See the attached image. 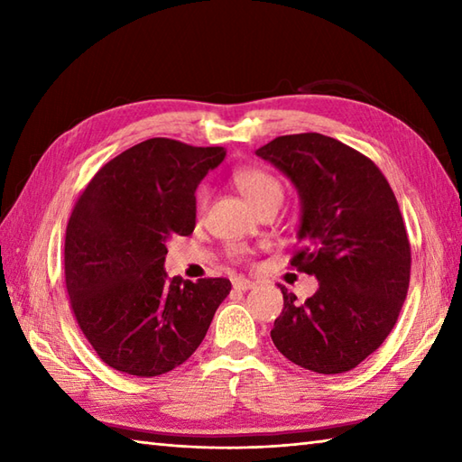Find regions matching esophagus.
<instances>
[{
    "label": "esophagus",
    "instance_id": "obj_1",
    "mask_svg": "<svg viewBox=\"0 0 462 462\" xmlns=\"http://www.w3.org/2000/svg\"><path fill=\"white\" fill-rule=\"evenodd\" d=\"M232 286H234V290H238V291H246V290H252L254 286H256V283L246 280V278H234Z\"/></svg>",
    "mask_w": 462,
    "mask_h": 462
}]
</instances>
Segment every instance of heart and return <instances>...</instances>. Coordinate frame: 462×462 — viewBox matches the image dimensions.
<instances>
[{"label":"heart","mask_w":462,"mask_h":462,"mask_svg":"<svg viewBox=\"0 0 462 462\" xmlns=\"http://www.w3.org/2000/svg\"><path fill=\"white\" fill-rule=\"evenodd\" d=\"M232 180L254 208L268 200H282L283 192L278 176H273L266 169H260V166H244V169L234 171ZM206 200H208V192L200 189L196 194V210L200 212L206 206Z\"/></svg>","instance_id":"b5f03b06"}]
</instances>
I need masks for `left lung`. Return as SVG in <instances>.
Masks as SVG:
<instances>
[{"label":"left lung","mask_w":462,"mask_h":462,"mask_svg":"<svg viewBox=\"0 0 462 462\" xmlns=\"http://www.w3.org/2000/svg\"><path fill=\"white\" fill-rule=\"evenodd\" d=\"M256 154L298 189L290 263L319 282L303 303L280 288L273 346L303 369L351 371L387 339L407 298L411 244L395 194L375 162L326 134L278 136Z\"/></svg>","instance_id":"left-lung-1"}]
</instances>
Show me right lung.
I'll return each mask as SVG.
<instances>
[{"label": "right lung", "mask_w": 462, "mask_h": 462, "mask_svg": "<svg viewBox=\"0 0 462 462\" xmlns=\"http://www.w3.org/2000/svg\"><path fill=\"white\" fill-rule=\"evenodd\" d=\"M222 146L149 139L99 169L65 232V286L83 336L106 365L156 377L199 349L224 298L226 278L172 280L166 242L196 224V186Z\"/></svg>", "instance_id": "1"}]
</instances>
